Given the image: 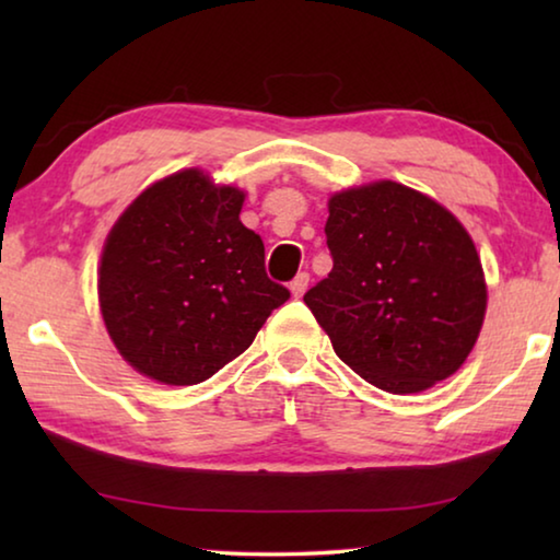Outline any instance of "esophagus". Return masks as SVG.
I'll list each match as a JSON object with an SVG mask.
<instances>
[{"instance_id":"34e87169","label":"esophagus","mask_w":560,"mask_h":560,"mask_svg":"<svg viewBox=\"0 0 560 560\" xmlns=\"http://www.w3.org/2000/svg\"><path fill=\"white\" fill-rule=\"evenodd\" d=\"M306 289H308V273L301 271L299 277L291 281V293H293V296H296V299H301L303 293H306Z\"/></svg>"}]
</instances>
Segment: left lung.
Here are the masks:
<instances>
[{
	"label": "left lung",
	"instance_id": "1",
	"mask_svg": "<svg viewBox=\"0 0 560 560\" xmlns=\"http://www.w3.org/2000/svg\"><path fill=\"white\" fill-rule=\"evenodd\" d=\"M334 257L306 306L336 355L385 393H422L477 343L487 283L471 236L428 195L393 179L328 200Z\"/></svg>",
	"mask_w": 560,
	"mask_h": 560
}]
</instances>
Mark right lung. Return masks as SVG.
Here are the masks:
<instances>
[{
  "instance_id": "right-lung-1",
  "label": "right lung",
  "mask_w": 560,
  "mask_h": 560,
  "mask_svg": "<svg viewBox=\"0 0 560 560\" xmlns=\"http://www.w3.org/2000/svg\"><path fill=\"white\" fill-rule=\"evenodd\" d=\"M244 192L189 167L138 195L103 246L98 301L138 373L197 385L242 355L291 293L240 220Z\"/></svg>"
}]
</instances>
